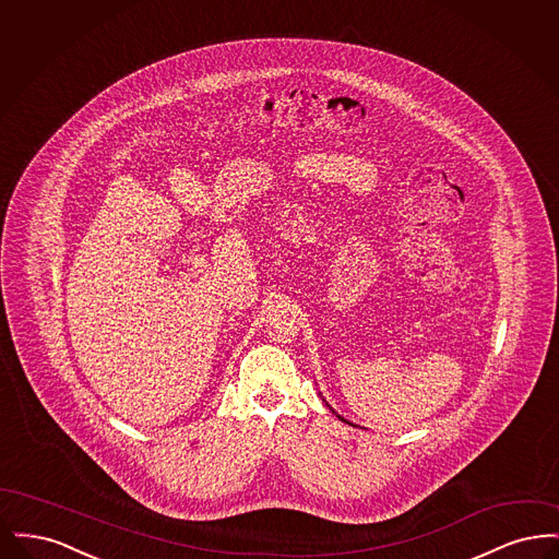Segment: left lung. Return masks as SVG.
Masks as SVG:
<instances>
[{"instance_id":"1","label":"left lung","mask_w":559,"mask_h":559,"mask_svg":"<svg viewBox=\"0 0 559 559\" xmlns=\"http://www.w3.org/2000/svg\"><path fill=\"white\" fill-rule=\"evenodd\" d=\"M333 413H335V411H333ZM337 417H340V419H342V421H346V419H344V417H342V415H337Z\"/></svg>"}]
</instances>
